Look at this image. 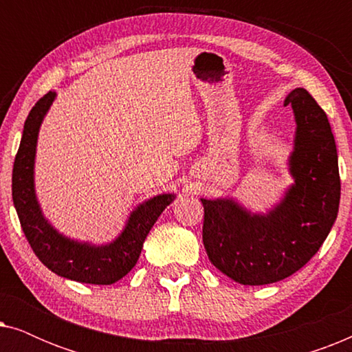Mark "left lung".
<instances>
[{"instance_id": "obj_1", "label": "left lung", "mask_w": 352, "mask_h": 352, "mask_svg": "<svg viewBox=\"0 0 352 352\" xmlns=\"http://www.w3.org/2000/svg\"><path fill=\"white\" fill-rule=\"evenodd\" d=\"M296 131L288 158L295 182L267 213L234 199H201L204 245L210 261L242 285H266L305 266L325 242L340 206L338 153L329 118L305 88L293 89Z\"/></svg>"}]
</instances>
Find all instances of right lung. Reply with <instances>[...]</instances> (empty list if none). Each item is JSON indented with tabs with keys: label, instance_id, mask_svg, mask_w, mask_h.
Here are the masks:
<instances>
[{
	"label": "right lung",
	"instance_id": "right-lung-1",
	"mask_svg": "<svg viewBox=\"0 0 352 352\" xmlns=\"http://www.w3.org/2000/svg\"><path fill=\"white\" fill-rule=\"evenodd\" d=\"M56 99L54 91L43 96L30 110L12 168V200L22 230L33 253L57 276L81 283L110 285L136 266L144 240L158 216L175 200V194H160L146 200L129 214L123 232L113 242L93 245L57 232L38 204L35 194L36 141L43 118Z\"/></svg>",
	"mask_w": 352,
	"mask_h": 352
}]
</instances>
